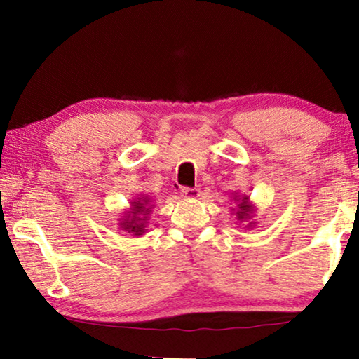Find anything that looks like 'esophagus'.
<instances>
[{"instance_id": "1", "label": "esophagus", "mask_w": 359, "mask_h": 359, "mask_svg": "<svg viewBox=\"0 0 359 359\" xmlns=\"http://www.w3.org/2000/svg\"><path fill=\"white\" fill-rule=\"evenodd\" d=\"M181 196L186 199H196L201 196V191L198 188H183L181 189Z\"/></svg>"}]
</instances>
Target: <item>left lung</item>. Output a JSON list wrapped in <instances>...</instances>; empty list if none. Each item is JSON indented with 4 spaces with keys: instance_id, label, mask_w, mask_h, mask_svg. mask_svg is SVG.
I'll use <instances>...</instances> for the list:
<instances>
[{
    "instance_id": "obj_1",
    "label": "left lung",
    "mask_w": 359,
    "mask_h": 359,
    "mask_svg": "<svg viewBox=\"0 0 359 359\" xmlns=\"http://www.w3.org/2000/svg\"><path fill=\"white\" fill-rule=\"evenodd\" d=\"M235 199V198H233ZM237 201H238V209H237V219L240 222H243V220H248L252 219V212H253V204L248 203V198L247 196H243V198H238L237 196ZM255 222H250L247 227H253Z\"/></svg>"
}]
</instances>
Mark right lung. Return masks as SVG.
Returning <instances> with one entry per match:
<instances>
[{
	"instance_id": "add662e5",
	"label": "right lung",
	"mask_w": 359,
	"mask_h": 359,
	"mask_svg": "<svg viewBox=\"0 0 359 359\" xmlns=\"http://www.w3.org/2000/svg\"><path fill=\"white\" fill-rule=\"evenodd\" d=\"M151 208H154V204L150 205V199L140 198L134 201V203H132V208L127 210V214L121 219L119 227L122 230H126L127 233L142 235L147 230V217H149Z\"/></svg>"
}]
</instances>
